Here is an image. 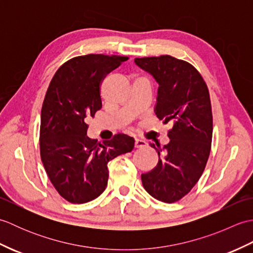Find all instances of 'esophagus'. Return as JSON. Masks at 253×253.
I'll return each mask as SVG.
<instances>
[{
    "label": "esophagus",
    "mask_w": 253,
    "mask_h": 253,
    "mask_svg": "<svg viewBox=\"0 0 253 253\" xmlns=\"http://www.w3.org/2000/svg\"><path fill=\"white\" fill-rule=\"evenodd\" d=\"M144 147H147L146 141L141 140V139H136V140H135V148L141 149V148H144Z\"/></svg>",
    "instance_id": "obj_1"
}]
</instances>
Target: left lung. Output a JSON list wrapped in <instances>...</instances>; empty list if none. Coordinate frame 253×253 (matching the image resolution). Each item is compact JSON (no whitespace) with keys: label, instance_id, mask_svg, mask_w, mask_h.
Returning <instances> with one entry per match:
<instances>
[{"label":"left lung","instance_id":"left-lung-1","mask_svg":"<svg viewBox=\"0 0 253 253\" xmlns=\"http://www.w3.org/2000/svg\"><path fill=\"white\" fill-rule=\"evenodd\" d=\"M159 84L155 115L170 122L169 142L158 149L159 163L141 175L149 195L166 203L184 198L200 178L211 151L213 116L208 85L195 66L170 55L135 58Z\"/></svg>","mask_w":253,"mask_h":253}]
</instances>
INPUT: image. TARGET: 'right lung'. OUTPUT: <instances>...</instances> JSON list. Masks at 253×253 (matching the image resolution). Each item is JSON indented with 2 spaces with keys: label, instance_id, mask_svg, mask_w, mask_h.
I'll list each match as a JSON object with an SVG mask.
<instances>
[{
  "label": "right lung",
  "instance_id": "add662e5",
  "mask_svg": "<svg viewBox=\"0 0 253 253\" xmlns=\"http://www.w3.org/2000/svg\"><path fill=\"white\" fill-rule=\"evenodd\" d=\"M127 56L88 54L57 69L41 110L40 155L56 191L71 203H85L105 190L107 163L130 152L133 138L117 133L103 143L87 136L90 117L102 107L100 87Z\"/></svg>",
  "mask_w": 253,
  "mask_h": 253
}]
</instances>
